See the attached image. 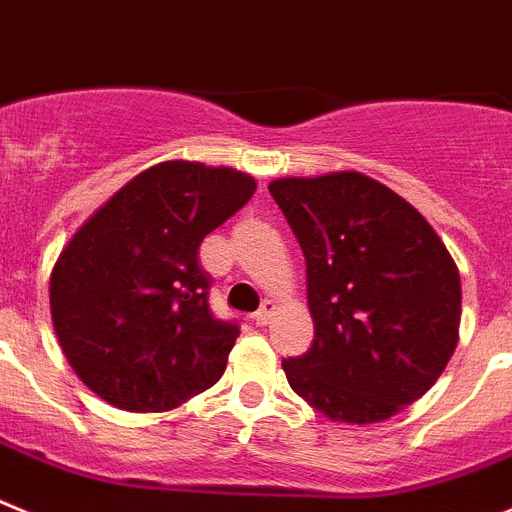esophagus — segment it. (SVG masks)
Masks as SVG:
<instances>
[{
	"label": "esophagus",
	"instance_id": "34e87169",
	"mask_svg": "<svg viewBox=\"0 0 512 512\" xmlns=\"http://www.w3.org/2000/svg\"><path fill=\"white\" fill-rule=\"evenodd\" d=\"M273 313H275V303L273 301H265L260 306V311H257L255 316H252V319H255L257 326H267V324H270V319H273Z\"/></svg>",
	"mask_w": 512,
	"mask_h": 512
}]
</instances>
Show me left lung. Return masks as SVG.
Returning <instances> with one entry per match:
<instances>
[{
    "label": "left lung",
    "mask_w": 512,
    "mask_h": 512,
    "mask_svg": "<svg viewBox=\"0 0 512 512\" xmlns=\"http://www.w3.org/2000/svg\"><path fill=\"white\" fill-rule=\"evenodd\" d=\"M267 188L306 257L313 316L311 349L283 359L290 388L331 421L395 416L457 347V265L408 201L362 173Z\"/></svg>",
    "instance_id": "obj_1"
}]
</instances>
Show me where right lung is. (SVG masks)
<instances>
[{"instance_id":"add662e5","label":"right lung","mask_w":512,"mask_h":512,"mask_svg":"<svg viewBox=\"0 0 512 512\" xmlns=\"http://www.w3.org/2000/svg\"><path fill=\"white\" fill-rule=\"evenodd\" d=\"M255 188L232 168L170 160L73 234L50 275V311L68 362L99 398L160 413L224 375L239 324L211 311L199 247Z\"/></svg>"}]
</instances>
